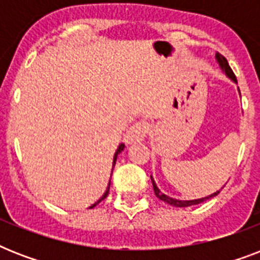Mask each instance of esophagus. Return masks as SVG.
<instances>
[{"label": "esophagus", "instance_id": "34e87169", "mask_svg": "<svg viewBox=\"0 0 260 260\" xmlns=\"http://www.w3.org/2000/svg\"><path fill=\"white\" fill-rule=\"evenodd\" d=\"M147 132H148V126H147L146 122H135L134 125L126 131L125 142L128 143V144H134V143L142 142V140H144V138H146Z\"/></svg>", "mask_w": 260, "mask_h": 260}]
</instances>
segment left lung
I'll return each instance as SVG.
<instances>
[{
    "label": "left lung",
    "instance_id": "8db88e82",
    "mask_svg": "<svg viewBox=\"0 0 260 260\" xmlns=\"http://www.w3.org/2000/svg\"><path fill=\"white\" fill-rule=\"evenodd\" d=\"M216 62H217L218 67H220V70H221L222 73L226 75V78H230L232 82H235L236 85H238L236 77H235L234 71L231 70V67H230V64H228V62H226V59L224 58L222 55L218 54V52L216 54ZM239 94H240V91H239ZM151 181H152V186H154L155 196H156L159 200H162V201L167 202V204H170V205H173V206H178V208H186V206L197 205V204H201V202L206 201V200H209V198L216 197V196L220 193V190H217V191H214V193L209 194V196H206V197L197 198V200H177V198L169 197L167 194L162 193V191L159 190L158 186H156V183H155V179H154V177H152V175H151Z\"/></svg>",
    "mask_w": 260,
    "mask_h": 260
}]
</instances>
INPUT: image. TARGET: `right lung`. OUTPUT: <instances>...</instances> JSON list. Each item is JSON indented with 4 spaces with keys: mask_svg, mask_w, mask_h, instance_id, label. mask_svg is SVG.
<instances>
[{
    "mask_svg": "<svg viewBox=\"0 0 260 260\" xmlns=\"http://www.w3.org/2000/svg\"><path fill=\"white\" fill-rule=\"evenodd\" d=\"M124 147H125V144H124V143H120V144H118L117 150H116V152H114V156H113V163H112V171H113V167H114V165H116V160H117V156H118V154H120V152H121V151L124 150ZM109 187H110V181H109V183H108V187H106L105 193L102 194V197L100 198V200H98L97 202H94L93 205H91V206H89L90 209H91V208H94V206L97 205V204H100V202H101L102 200H105V198H106V196H108V193H109Z\"/></svg>",
    "mask_w": 260,
    "mask_h": 260,
    "instance_id": "right-lung-1",
    "label": "right lung"
}]
</instances>
